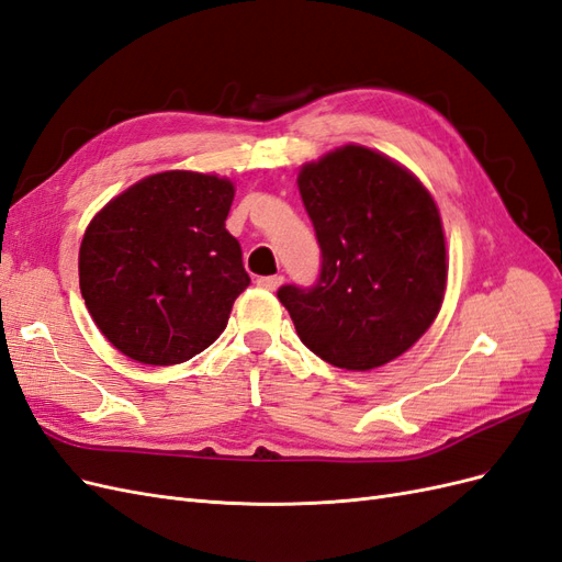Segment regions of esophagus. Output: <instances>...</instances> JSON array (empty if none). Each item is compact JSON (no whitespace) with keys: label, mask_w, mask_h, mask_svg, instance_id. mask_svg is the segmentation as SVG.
Listing matches in <instances>:
<instances>
[{"label":"esophagus","mask_w":562,"mask_h":562,"mask_svg":"<svg viewBox=\"0 0 562 562\" xmlns=\"http://www.w3.org/2000/svg\"><path fill=\"white\" fill-rule=\"evenodd\" d=\"M283 283V277L281 274H274V277H260L258 279V285L265 288V291H277V288Z\"/></svg>","instance_id":"obj_1"}]
</instances>
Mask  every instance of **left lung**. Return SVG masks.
<instances>
[{"mask_svg":"<svg viewBox=\"0 0 562 562\" xmlns=\"http://www.w3.org/2000/svg\"><path fill=\"white\" fill-rule=\"evenodd\" d=\"M297 187L321 248L314 285L279 300L304 347L345 370L398 359L443 304L446 236L431 194L403 166L361 145L304 164Z\"/></svg>","mask_w":562,"mask_h":562,"instance_id":"left-lung-1","label":"left lung"}]
</instances>
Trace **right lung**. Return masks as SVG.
I'll return each instance as SVG.
<instances>
[{"label": "right lung", "mask_w": 562, "mask_h": 562, "mask_svg": "<svg viewBox=\"0 0 562 562\" xmlns=\"http://www.w3.org/2000/svg\"><path fill=\"white\" fill-rule=\"evenodd\" d=\"M227 178L166 171L114 196L83 234L87 310L128 359L173 366L211 347L250 277L225 229Z\"/></svg>", "instance_id": "1"}]
</instances>
